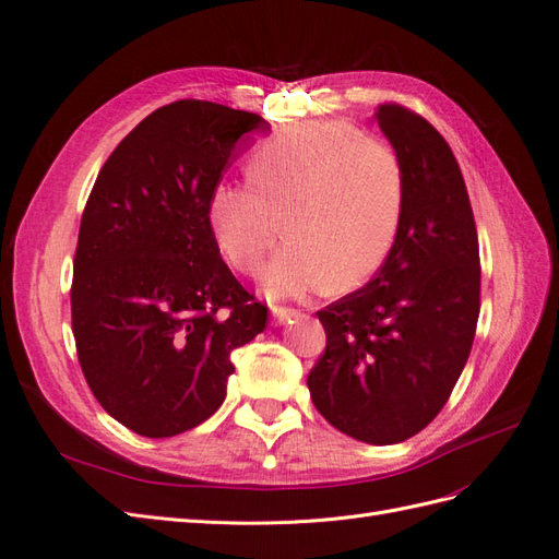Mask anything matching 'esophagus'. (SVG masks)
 I'll use <instances>...</instances> for the list:
<instances>
[{"label":"esophagus","instance_id":"esophagus-1","mask_svg":"<svg viewBox=\"0 0 559 559\" xmlns=\"http://www.w3.org/2000/svg\"><path fill=\"white\" fill-rule=\"evenodd\" d=\"M300 317V312L298 310H292V308H273V319H275V324H289V321H294V319H298Z\"/></svg>","mask_w":559,"mask_h":559}]
</instances>
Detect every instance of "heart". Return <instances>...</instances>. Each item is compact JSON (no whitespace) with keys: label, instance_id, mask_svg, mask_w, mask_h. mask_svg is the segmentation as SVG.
Wrapping results in <instances>:
<instances>
[{"label":"heart","instance_id":"1","mask_svg":"<svg viewBox=\"0 0 559 559\" xmlns=\"http://www.w3.org/2000/svg\"><path fill=\"white\" fill-rule=\"evenodd\" d=\"M247 181H218L207 202L214 240L245 275L265 270L277 298L308 296L335 280L364 282L392 251L405 202L396 151L345 121H306L257 146Z\"/></svg>","mask_w":559,"mask_h":559}]
</instances>
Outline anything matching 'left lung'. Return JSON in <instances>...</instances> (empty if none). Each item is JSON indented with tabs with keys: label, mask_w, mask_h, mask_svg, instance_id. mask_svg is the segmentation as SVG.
<instances>
[{
	"label": "left lung",
	"mask_w": 559,
	"mask_h": 559,
	"mask_svg": "<svg viewBox=\"0 0 559 559\" xmlns=\"http://www.w3.org/2000/svg\"><path fill=\"white\" fill-rule=\"evenodd\" d=\"M373 121L405 173L396 242L364 289L317 312L326 352L308 376L314 408L370 445L403 443L441 413L480 314L478 233L452 148L399 105Z\"/></svg>",
	"instance_id": "obj_1"
}]
</instances>
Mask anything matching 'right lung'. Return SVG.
<instances>
[{
	"label": "right lung",
	"instance_id": "add662e5",
	"mask_svg": "<svg viewBox=\"0 0 559 559\" xmlns=\"http://www.w3.org/2000/svg\"><path fill=\"white\" fill-rule=\"evenodd\" d=\"M259 114L179 99L114 148L81 216L72 282L79 364L99 405L146 438L189 431L226 399L230 354L267 308L222 261L207 216L214 186Z\"/></svg>",
	"mask_w": 559,
	"mask_h": 559
}]
</instances>
